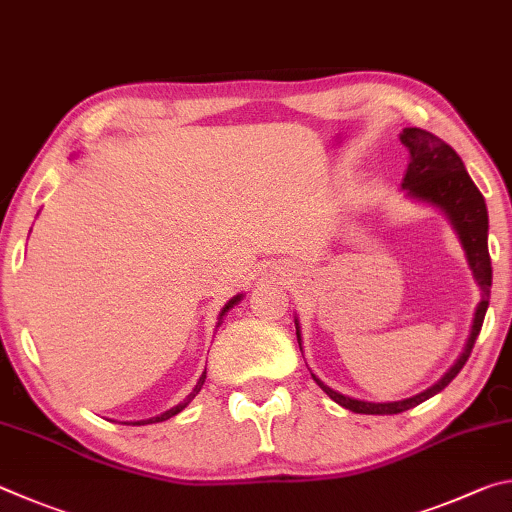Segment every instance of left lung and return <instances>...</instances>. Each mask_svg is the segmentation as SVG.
Here are the masks:
<instances>
[{"label": "left lung", "mask_w": 512, "mask_h": 512, "mask_svg": "<svg viewBox=\"0 0 512 512\" xmlns=\"http://www.w3.org/2000/svg\"><path fill=\"white\" fill-rule=\"evenodd\" d=\"M400 141L405 143L409 150V164L405 170V182H402V188H407L409 195L418 197V200L436 204L438 209H443L447 215H450L454 229L463 242L465 256H468L474 279H477L481 288V303L477 306V312H474L468 344H465V351L461 353L459 360H456L452 369L447 371L443 378L434 384V387L418 393L414 398L398 400V402L355 400L326 387L324 382L312 375L319 387L324 389L328 396L337 402V405L351 409L355 414H375V416L402 414V411L416 407L427 398L436 396L438 391H443L447 384L461 373L465 362H468L474 342H477V337L481 333L483 317H486L488 299H490L492 265H490V254H488V209L481 191L474 186L468 170H465L463 161L459 155H456L454 148L443 139H438L436 134L420 128H405L400 134ZM297 339L301 346L299 328H297Z\"/></svg>", "instance_id": "obj_1"}]
</instances>
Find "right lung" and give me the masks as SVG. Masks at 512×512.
Wrapping results in <instances>:
<instances>
[{"label": "right lung", "instance_id": "1", "mask_svg": "<svg viewBox=\"0 0 512 512\" xmlns=\"http://www.w3.org/2000/svg\"><path fill=\"white\" fill-rule=\"evenodd\" d=\"M240 301V294H238V297H233L229 303H227V306H224L222 308V312H220V321H218V326L222 324V317L224 315H227V312H229V308H233V306H236V303ZM204 380H206V371L202 373V378L200 380H197V384H195V389L191 391V393H188V398L184 400V402H179V405L177 407H173V409H168V411H164V414H161V416H155V418H148V420H137V423H125V425H150V423H161V420H168V418H173L175 414H179V411H182L186 405H188V402H191L195 396H197V393H200V389H202V384H204Z\"/></svg>", "mask_w": 512, "mask_h": 512}]
</instances>
